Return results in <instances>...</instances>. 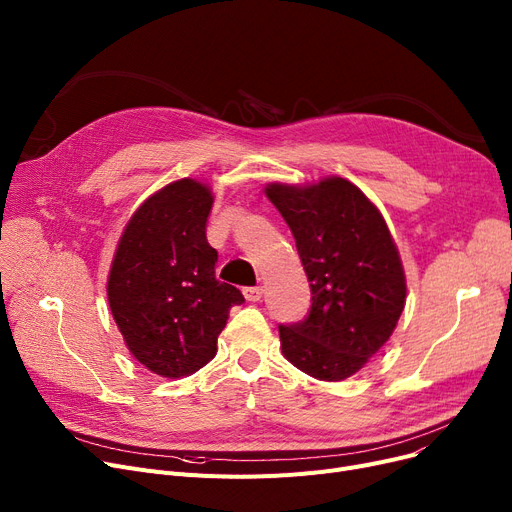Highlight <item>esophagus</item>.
<instances>
[{
	"label": "esophagus",
	"instance_id": "1",
	"mask_svg": "<svg viewBox=\"0 0 512 512\" xmlns=\"http://www.w3.org/2000/svg\"><path fill=\"white\" fill-rule=\"evenodd\" d=\"M242 292H245V299L251 301V303H257L263 297V288L261 286H249V288H245Z\"/></svg>",
	"mask_w": 512,
	"mask_h": 512
}]
</instances>
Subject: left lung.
<instances>
[{
    "instance_id": "1",
    "label": "left lung",
    "mask_w": 512,
    "mask_h": 512,
    "mask_svg": "<svg viewBox=\"0 0 512 512\" xmlns=\"http://www.w3.org/2000/svg\"><path fill=\"white\" fill-rule=\"evenodd\" d=\"M311 282V309L280 324L284 357L317 380L357 373L392 336L405 309L407 282L390 230L361 191L344 178L313 186L270 184Z\"/></svg>"
}]
</instances>
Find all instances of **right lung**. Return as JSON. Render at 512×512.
<instances>
[{
	"label": "right lung",
	"mask_w": 512,
	"mask_h": 512,
	"mask_svg": "<svg viewBox=\"0 0 512 512\" xmlns=\"http://www.w3.org/2000/svg\"><path fill=\"white\" fill-rule=\"evenodd\" d=\"M213 197L197 180L161 188L130 218L107 280V299L128 351L161 378H184L218 351L242 292L215 278L207 242Z\"/></svg>",
	"instance_id": "right-lung-1"
}]
</instances>
